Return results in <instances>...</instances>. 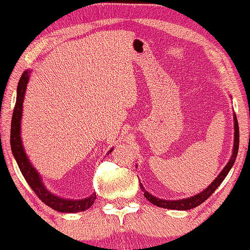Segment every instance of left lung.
<instances>
[{
  "mask_svg": "<svg viewBox=\"0 0 250 250\" xmlns=\"http://www.w3.org/2000/svg\"><path fill=\"white\" fill-rule=\"evenodd\" d=\"M233 121H234V141H233V150H232V155H231L229 162H228L226 167L223 168L221 172L219 173V176L213 180L211 185L206 187L205 189L202 191V193H198L195 196L184 198V200H177V201H166V200H160V198L153 196L150 193H147L146 188L143 187L142 184L140 183L141 189L144 191V196L146 197V200L151 202L152 204L160 206V208H170V209H182V211H185V209H190L196 208V206L201 205L203 202H205L208 198L211 196V195L214 193V190L220 186L224 178H226L228 172L230 171V169L232 168V166L236 161L237 154H238V149H239V126H238V121L236 117V114H233Z\"/></svg>",
  "mask_w": 250,
  "mask_h": 250,
  "instance_id": "obj_1",
  "label": "left lung"
}]
</instances>
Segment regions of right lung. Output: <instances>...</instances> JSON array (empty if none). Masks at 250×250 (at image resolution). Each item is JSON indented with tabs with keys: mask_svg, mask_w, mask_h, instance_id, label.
Wrapping results in <instances>:
<instances>
[{
	"mask_svg": "<svg viewBox=\"0 0 250 250\" xmlns=\"http://www.w3.org/2000/svg\"><path fill=\"white\" fill-rule=\"evenodd\" d=\"M29 73L30 71H24L21 75L19 83H18L17 89V101L16 106L13 109L12 121H11V150H12L13 157L16 159L18 166H19L20 171L27 180L28 185L31 189L37 194L42 202H44L49 208L59 212L63 213H77L81 211H85L90 206L95 203L96 194L93 193L90 197L83 198V200H66V198L56 196L47 189L44 183L39 176L37 170H36L29 161L26 152H24L22 141H21L20 132H21V117H22V104L24 99V93H26L27 84L29 82ZM113 151L111 149L109 152ZM108 152V153H109Z\"/></svg>",
	"mask_w": 250,
	"mask_h": 250,
	"instance_id": "add662e5",
	"label": "right lung"
}]
</instances>
